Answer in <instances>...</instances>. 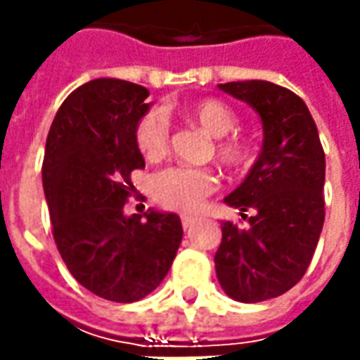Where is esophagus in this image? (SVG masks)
I'll use <instances>...</instances> for the list:
<instances>
[{"label":"esophagus","instance_id":"obj_1","mask_svg":"<svg viewBox=\"0 0 360 360\" xmlns=\"http://www.w3.org/2000/svg\"><path fill=\"white\" fill-rule=\"evenodd\" d=\"M196 222V218L194 216H190V214H182V226H184V230L190 229L192 224Z\"/></svg>","mask_w":360,"mask_h":360}]
</instances>
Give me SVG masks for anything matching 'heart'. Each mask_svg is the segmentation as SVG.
Listing matches in <instances>:
<instances>
[{
	"label": "heart",
	"mask_w": 360,
	"mask_h": 360,
	"mask_svg": "<svg viewBox=\"0 0 360 360\" xmlns=\"http://www.w3.org/2000/svg\"><path fill=\"white\" fill-rule=\"evenodd\" d=\"M188 118L196 122L200 128L214 136V154L230 170H248L256 158L255 146L246 138L230 134L236 128L238 118L229 104L206 98L198 100L186 108ZM134 142L138 152L150 162L162 160L168 152L170 142V122L168 116L160 110L152 108L140 116L134 128ZM218 186V178L210 168H184L176 166L160 172L152 180V192L156 200L172 210L192 212L200 208L204 198H208Z\"/></svg>",
	"instance_id": "heart-1"
}]
</instances>
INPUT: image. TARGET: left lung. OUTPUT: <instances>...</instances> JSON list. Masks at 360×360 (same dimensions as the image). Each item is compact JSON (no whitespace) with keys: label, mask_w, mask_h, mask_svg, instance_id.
<instances>
[{"label":"left lung","mask_w":360,"mask_h":360,"mask_svg":"<svg viewBox=\"0 0 360 360\" xmlns=\"http://www.w3.org/2000/svg\"><path fill=\"white\" fill-rule=\"evenodd\" d=\"M255 108L262 150L240 186L224 198L248 229L222 222L214 256L222 290L238 302L281 297L304 276L325 222V152L307 104L264 79L218 86Z\"/></svg>","instance_id":"1"}]
</instances>
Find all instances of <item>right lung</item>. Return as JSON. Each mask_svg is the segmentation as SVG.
I'll use <instances>...</instances> for the list:
<instances>
[{
	"instance_id": "right-lung-1",
	"label": "right lung",
	"mask_w": 360,
	"mask_h": 360,
	"mask_svg": "<svg viewBox=\"0 0 360 360\" xmlns=\"http://www.w3.org/2000/svg\"><path fill=\"white\" fill-rule=\"evenodd\" d=\"M144 86L100 77L60 105L46 142L41 180L53 240L72 276L105 300L136 302L172 266L178 214H124L131 170L144 168L134 128L150 104Z\"/></svg>"
}]
</instances>
